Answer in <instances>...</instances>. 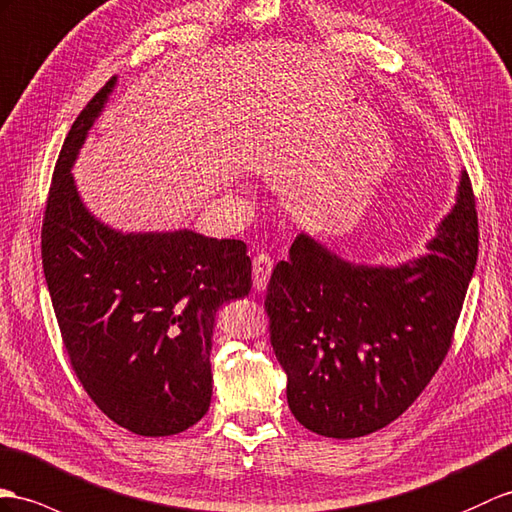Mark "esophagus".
I'll use <instances>...</instances> for the list:
<instances>
[{
	"mask_svg": "<svg viewBox=\"0 0 512 512\" xmlns=\"http://www.w3.org/2000/svg\"><path fill=\"white\" fill-rule=\"evenodd\" d=\"M273 271V260L267 254H258L252 263V276H254V289L256 291H265L269 278Z\"/></svg>",
	"mask_w": 512,
	"mask_h": 512,
	"instance_id": "esophagus-1",
	"label": "esophagus"
}]
</instances>
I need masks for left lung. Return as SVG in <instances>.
<instances>
[{"mask_svg": "<svg viewBox=\"0 0 512 512\" xmlns=\"http://www.w3.org/2000/svg\"><path fill=\"white\" fill-rule=\"evenodd\" d=\"M476 260L465 171L428 254L397 267L356 265L297 234L265 299L295 419L321 436L356 439L400 417L450 350Z\"/></svg>", "mask_w": 512, "mask_h": 512, "instance_id": "left-lung-1", "label": "left lung"}]
</instances>
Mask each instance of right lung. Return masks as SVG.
<instances>
[{
  "mask_svg": "<svg viewBox=\"0 0 512 512\" xmlns=\"http://www.w3.org/2000/svg\"><path fill=\"white\" fill-rule=\"evenodd\" d=\"M117 78L62 143L41 232L43 271L71 367L102 413L134 434L169 436L208 413L221 304L252 289L236 239L193 230L121 232L84 206L73 162Z\"/></svg>",
  "mask_w": 512,
  "mask_h": 512,
  "instance_id": "obj_1",
  "label": "right lung"
}]
</instances>
